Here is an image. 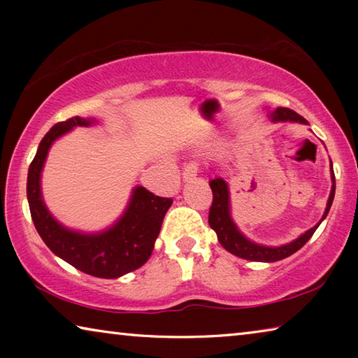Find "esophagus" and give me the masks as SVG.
<instances>
[{
    "label": "esophagus",
    "instance_id": "34e87169",
    "mask_svg": "<svg viewBox=\"0 0 358 358\" xmlns=\"http://www.w3.org/2000/svg\"><path fill=\"white\" fill-rule=\"evenodd\" d=\"M197 173H199V164L196 161H191L189 164H186L183 169V180L189 181L192 178H196Z\"/></svg>",
    "mask_w": 358,
    "mask_h": 358
}]
</instances>
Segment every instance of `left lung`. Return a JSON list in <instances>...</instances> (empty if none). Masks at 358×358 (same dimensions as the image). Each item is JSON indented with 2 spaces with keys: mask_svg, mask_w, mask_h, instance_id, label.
Returning a JSON list of instances; mask_svg holds the SVG:
<instances>
[{
  "mask_svg": "<svg viewBox=\"0 0 358 358\" xmlns=\"http://www.w3.org/2000/svg\"><path fill=\"white\" fill-rule=\"evenodd\" d=\"M270 117L273 121H300L303 124L308 123L301 115H299L296 112H294L292 108H287V107H278L276 110L270 113ZM331 180H333L331 192H330L329 202H327V208L322 220H325V216L329 215V210L333 203V197H335V173L333 172H331ZM210 187H211V192H213V202H211L210 213H208L210 227L217 234V240H220V243L226 248L229 252H232L234 256L241 257V259L254 260V262H276V260L292 256V254L299 251L301 246L306 245V241L313 237V234L316 232L319 224L322 222V220H320L319 224H316L313 229L308 230V232H305L301 237H299L289 245H284L280 248L260 246L245 238V235H241L238 232L237 226H235L232 217H230L229 189H227L226 181L222 178H215L210 181Z\"/></svg>",
  "mask_w": 358,
  "mask_h": 358,
  "instance_id": "1",
  "label": "left lung"
}]
</instances>
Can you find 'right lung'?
<instances>
[{
    "instance_id": "right-lung-1",
    "label": "right lung",
    "mask_w": 358,
    "mask_h": 358,
    "mask_svg": "<svg viewBox=\"0 0 358 358\" xmlns=\"http://www.w3.org/2000/svg\"><path fill=\"white\" fill-rule=\"evenodd\" d=\"M92 123V120L72 117L59 121L47 132L29 164L27 196L34 227L52 252L83 273L113 280L137 270L150 259L162 220L173 201L156 196L147 187L137 186L123 217L112 229L98 235L72 232L53 220L42 201L39 183L47 151L55 138L74 126H90Z\"/></svg>"
}]
</instances>
